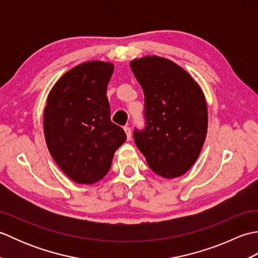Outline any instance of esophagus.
<instances>
[{
    "mask_svg": "<svg viewBox=\"0 0 258 258\" xmlns=\"http://www.w3.org/2000/svg\"><path fill=\"white\" fill-rule=\"evenodd\" d=\"M124 131L126 133V138H127V140L130 141L131 138H132V131H131V127L130 126H124Z\"/></svg>",
    "mask_w": 258,
    "mask_h": 258,
    "instance_id": "obj_1",
    "label": "esophagus"
}]
</instances>
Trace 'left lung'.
<instances>
[{
  "mask_svg": "<svg viewBox=\"0 0 258 258\" xmlns=\"http://www.w3.org/2000/svg\"><path fill=\"white\" fill-rule=\"evenodd\" d=\"M144 92V130L134 142L150 168L165 178L194 165L207 133V105L200 85L179 65L160 56L131 62Z\"/></svg>",
  "mask_w": 258,
  "mask_h": 258,
  "instance_id": "left-lung-1",
  "label": "left lung"
}]
</instances>
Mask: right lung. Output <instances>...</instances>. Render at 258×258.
<instances>
[{
    "label": "right lung",
    "mask_w": 258,
    "mask_h": 258,
    "mask_svg": "<svg viewBox=\"0 0 258 258\" xmlns=\"http://www.w3.org/2000/svg\"><path fill=\"white\" fill-rule=\"evenodd\" d=\"M114 71L108 62L90 61L70 70L53 86L44 109L47 149L58 167L79 184L102 179L114 153L126 141L111 120L106 89Z\"/></svg>",
    "instance_id": "obj_1"
}]
</instances>
